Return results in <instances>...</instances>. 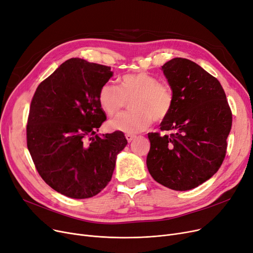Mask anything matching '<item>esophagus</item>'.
Returning a JSON list of instances; mask_svg holds the SVG:
<instances>
[{
    "label": "esophagus",
    "instance_id": "obj_1",
    "mask_svg": "<svg viewBox=\"0 0 253 253\" xmlns=\"http://www.w3.org/2000/svg\"><path fill=\"white\" fill-rule=\"evenodd\" d=\"M125 137H126V139H127V141H128V142H131V141H132V140L135 138V135L127 133V134L125 135Z\"/></svg>",
    "mask_w": 253,
    "mask_h": 253
}]
</instances>
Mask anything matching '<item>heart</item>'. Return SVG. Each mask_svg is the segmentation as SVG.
Listing matches in <instances>:
<instances>
[{"instance_id": "1", "label": "heart", "mask_w": 253, "mask_h": 253, "mask_svg": "<svg viewBox=\"0 0 253 253\" xmlns=\"http://www.w3.org/2000/svg\"><path fill=\"white\" fill-rule=\"evenodd\" d=\"M129 100L132 111L112 119L108 127L133 134L147 130L153 119L160 122L169 117L173 94L169 85L159 83L157 78L145 71L121 76L119 86L104 84L98 94L100 107L108 116L119 113Z\"/></svg>"}]
</instances>
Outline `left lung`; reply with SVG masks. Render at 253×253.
Returning a JSON list of instances; mask_svg holds the SVG:
<instances>
[{"instance_id":"8db88e82","label":"left lung","mask_w":253,"mask_h":253,"mask_svg":"<svg viewBox=\"0 0 253 253\" xmlns=\"http://www.w3.org/2000/svg\"><path fill=\"white\" fill-rule=\"evenodd\" d=\"M161 70L172 91L173 104L160 129L174 133H148L147 167L159 184L177 191L190 190L221 167L232 112L220 83L200 65L174 58Z\"/></svg>"}]
</instances>
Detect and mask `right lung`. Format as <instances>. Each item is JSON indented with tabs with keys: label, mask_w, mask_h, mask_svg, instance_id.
Returning <instances> with one entry per match:
<instances>
[{
	"label": "right lung",
	"mask_w": 253,
	"mask_h": 253,
	"mask_svg": "<svg viewBox=\"0 0 253 253\" xmlns=\"http://www.w3.org/2000/svg\"><path fill=\"white\" fill-rule=\"evenodd\" d=\"M111 67L69 59L37 87L27 125V145L44 182L71 199H89L111 181L127 139L121 131L99 136L106 120L98 101Z\"/></svg>",
	"instance_id": "obj_1"
}]
</instances>
